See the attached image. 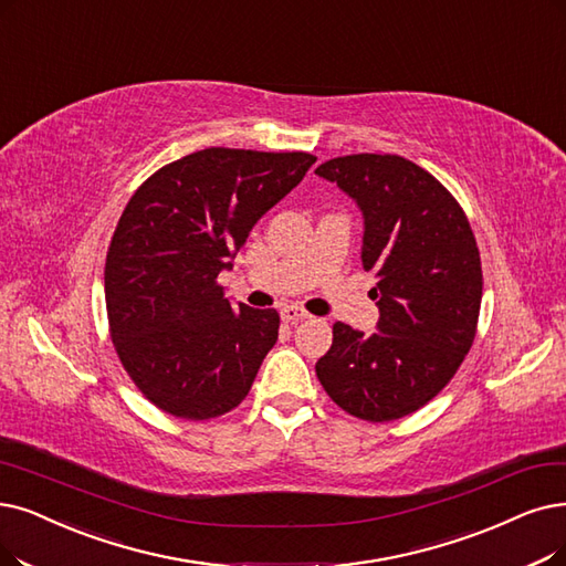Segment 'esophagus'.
I'll return each instance as SVG.
<instances>
[{
  "label": "esophagus",
  "mask_w": 566,
  "mask_h": 566,
  "mask_svg": "<svg viewBox=\"0 0 566 566\" xmlns=\"http://www.w3.org/2000/svg\"><path fill=\"white\" fill-rule=\"evenodd\" d=\"M281 318H283L285 323H300V321L311 318V315H308L304 308H300V306H283V308H281Z\"/></svg>",
  "instance_id": "1"
}]
</instances>
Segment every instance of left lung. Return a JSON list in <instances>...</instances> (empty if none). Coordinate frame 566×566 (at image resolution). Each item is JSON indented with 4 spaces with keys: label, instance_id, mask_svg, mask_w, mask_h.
<instances>
[{
    "label": "left lung",
    "instance_id": "left-lung-1",
    "mask_svg": "<svg viewBox=\"0 0 566 566\" xmlns=\"http://www.w3.org/2000/svg\"><path fill=\"white\" fill-rule=\"evenodd\" d=\"M315 174L365 216L361 264L380 318L374 334L334 323L315 374L334 403L388 422L434 399L476 336L483 271L471 224L439 180L399 155L334 157Z\"/></svg>",
    "mask_w": 566,
    "mask_h": 566
}]
</instances>
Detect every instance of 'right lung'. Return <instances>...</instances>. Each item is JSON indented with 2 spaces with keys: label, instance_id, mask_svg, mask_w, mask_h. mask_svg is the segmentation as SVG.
I'll list each match as a JSON object with an SVG mask.
<instances>
[{
  "label": "right lung",
  "instance_id": "obj_1",
  "mask_svg": "<svg viewBox=\"0 0 566 566\" xmlns=\"http://www.w3.org/2000/svg\"><path fill=\"white\" fill-rule=\"evenodd\" d=\"M313 163L311 153L205 148L157 169L127 201L104 266L108 329L157 409L209 420L251 390L281 315L232 306L218 274Z\"/></svg>",
  "mask_w": 566,
  "mask_h": 566
}]
</instances>
